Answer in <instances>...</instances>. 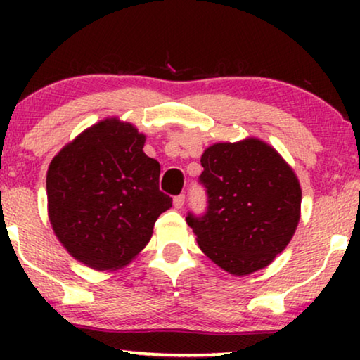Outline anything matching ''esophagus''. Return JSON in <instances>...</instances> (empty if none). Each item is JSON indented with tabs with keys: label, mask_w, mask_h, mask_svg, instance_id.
<instances>
[{
	"label": "esophagus",
	"mask_w": 360,
	"mask_h": 360,
	"mask_svg": "<svg viewBox=\"0 0 360 360\" xmlns=\"http://www.w3.org/2000/svg\"><path fill=\"white\" fill-rule=\"evenodd\" d=\"M184 203H185V195H179V196H175V198H174L175 210L184 208Z\"/></svg>",
	"instance_id": "obj_1"
}]
</instances>
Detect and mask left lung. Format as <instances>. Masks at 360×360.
I'll use <instances>...</instances> for the list:
<instances>
[{
  "mask_svg": "<svg viewBox=\"0 0 360 360\" xmlns=\"http://www.w3.org/2000/svg\"><path fill=\"white\" fill-rule=\"evenodd\" d=\"M208 211L186 223L206 257L243 277L267 267L292 240L302 186L282 155L257 137L216 142L201 155Z\"/></svg>",
  "mask_w": 360,
  "mask_h": 360,
  "instance_id": "obj_1",
  "label": "left lung"
}]
</instances>
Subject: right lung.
I'll return each instance as SVG.
<instances>
[{
	"instance_id": "1",
	"label": "right lung",
	"mask_w": 360,
	"mask_h": 360,
	"mask_svg": "<svg viewBox=\"0 0 360 360\" xmlns=\"http://www.w3.org/2000/svg\"><path fill=\"white\" fill-rule=\"evenodd\" d=\"M146 134L105 117L63 146L47 170V213L68 254L95 270H117L146 248L172 198Z\"/></svg>"
}]
</instances>
